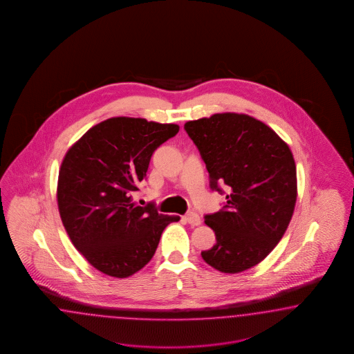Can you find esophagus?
Returning <instances> with one entry per match:
<instances>
[{"mask_svg": "<svg viewBox=\"0 0 354 354\" xmlns=\"http://www.w3.org/2000/svg\"><path fill=\"white\" fill-rule=\"evenodd\" d=\"M185 219L191 225H201V218L196 214V213H188V214L185 215Z\"/></svg>", "mask_w": 354, "mask_h": 354, "instance_id": "34e87169", "label": "esophagus"}]
</instances>
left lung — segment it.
<instances>
[{
	"label": "left lung",
	"instance_id": "8db88e82",
	"mask_svg": "<svg viewBox=\"0 0 354 354\" xmlns=\"http://www.w3.org/2000/svg\"><path fill=\"white\" fill-rule=\"evenodd\" d=\"M184 129L206 165L210 188L227 191L223 207L205 215L216 243L201 256L225 274L256 266L277 247L293 215L292 151L268 126L245 114H214L187 122Z\"/></svg>",
	"mask_w": 354,
	"mask_h": 354
}]
</instances>
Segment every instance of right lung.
Returning a JSON list of instances; mask_svg holds the SVG:
<instances>
[{
    "mask_svg": "<svg viewBox=\"0 0 354 354\" xmlns=\"http://www.w3.org/2000/svg\"><path fill=\"white\" fill-rule=\"evenodd\" d=\"M179 132L176 124L110 118L88 129L64 156L57 201L74 247L98 271L127 278L156 253L166 225L178 216L132 203L154 150Z\"/></svg>",
    "mask_w": 354,
    "mask_h": 354,
    "instance_id": "right-lung-1",
    "label": "right lung"
}]
</instances>
